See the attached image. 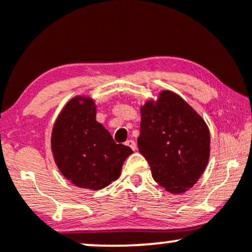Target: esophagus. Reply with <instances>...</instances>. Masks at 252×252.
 Wrapping results in <instances>:
<instances>
[{
	"mask_svg": "<svg viewBox=\"0 0 252 252\" xmlns=\"http://www.w3.org/2000/svg\"><path fill=\"white\" fill-rule=\"evenodd\" d=\"M126 144L128 147H130V148H131L132 150H135L136 149V143H135V141L134 140H128L126 142Z\"/></svg>",
	"mask_w": 252,
	"mask_h": 252,
	"instance_id": "34e87169",
	"label": "esophagus"
}]
</instances>
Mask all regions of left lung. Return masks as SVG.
I'll list each match as a JSON object with an SVG mask.
<instances>
[{
  "label": "left lung",
  "mask_w": 252,
  "mask_h": 252,
  "mask_svg": "<svg viewBox=\"0 0 252 252\" xmlns=\"http://www.w3.org/2000/svg\"><path fill=\"white\" fill-rule=\"evenodd\" d=\"M138 150L152 175L170 193H184L198 181L210 158V131L195 110L174 92L141 108Z\"/></svg>",
  "instance_id": "1"
}]
</instances>
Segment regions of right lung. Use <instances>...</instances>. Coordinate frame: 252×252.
Here are the masks:
<instances>
[{
	"instance_id": "add662e5",
	"label": "right lung",
	"mask_w": 252,
	"mask_h": 252,
	"mask_svg": "<svg viewBox=\"0 0 252 252\" xmlns=\"http://www.w3.org/2000/svg\"><path fill=\"white\" fill-rule=\"evenodd\" d=\"M52 152L62 174L78 187L100 189L118 179L130 147L117 144L96 121L91 98L74 97L65 105L52 131Z\"/></svg>"
}]
</instances>
